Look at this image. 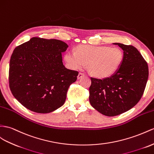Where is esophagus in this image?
<instances>
[{"label": "esophagus", "instance_id": "34e87169", "mask_svg": "<svg viewBox=\"0 0 154 154\" xmlns=\"http://www.w3.org/2000/svg\"><path fill=\"white\" fill-rule=\"evenodd\" d=\"M83 76H85V74L82 73H79L78 75V76H77V79H81Z\"/></svg>", "mask_w": 154, "mask_h": 154}]
</instances>
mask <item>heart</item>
<instances>
[{"label": "heart", "instance_id": "obj_1", "mask_svg": "<svg viewBox=\"0 0 154 154\" xmlns=\"http://www.w3.org/2000/svg\"><path fill=\"white\" fill-rule=\"evenodd\" d=\"M123 56L122 51L116 47L82 45L77 47L76 52H67L64 60L71 69H80L87 64L92 75L105 78L119 69Z\"/></svg>", "mask_w": 154, "mask_h": 154}]
</instances>
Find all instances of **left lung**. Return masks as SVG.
<instances>
[{
  "label": "left lung",
  "instance_id": "1",
  "mask_svg": "<svg viewBox=\"0 0 154 154\" xmlns=\"http://www.w3.org/2000/svg\"><path fill=\"white\" fill-rule=\"evenodd\" d=\"M123 60L111 77H91L89 101L92 107L107 116L119 115L133 108L143 95L148 78V66L135 47L120 43Z\"/></svg>",
  "mask_w": 154,
  "mask_h": 154
}]
</instances>
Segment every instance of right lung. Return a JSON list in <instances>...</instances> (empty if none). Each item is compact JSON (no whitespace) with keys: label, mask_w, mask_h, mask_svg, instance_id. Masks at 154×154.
Segmentation results:
<instances>
[{"label":"right lung","mask_w":154,"mask_h":154,"mask_svg":"<svg viewBox=\"0 0 154 154\" xmlns=\"http://www.w3.org/2000/svg\"><path fill=\"white\" fill-rule=\"evenodd\" d=\"M68 47L61 40L37 37L15 47L10 61V88L25 107L45 114L64 105L79 74L63 64L62 53Z\"/></svg>","instance_id":"right-lung-1"}]
</instances>
